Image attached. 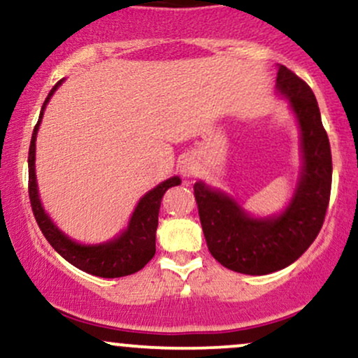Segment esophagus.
Returning <instances> with one entry per match:
<instances>
[{"mask_svg":"<svg viewBox=\"0 0 358 358\" xmlns=\"http://www.w3.org/2000/svg\"><path fill=\"white\" fill-rule=\"evenodd\" d=\"M180 173H182L185 178H193L196 173H199V165H196L195 159L185 158L182 163H180Z\"/></svg>","mask_w":358,"mask_h":358,"instance_id":"esophagus-1","label":"esophagus"}]
</instances>
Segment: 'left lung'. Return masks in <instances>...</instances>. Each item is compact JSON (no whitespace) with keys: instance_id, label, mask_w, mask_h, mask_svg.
<instances>
[{"instance_id":"8db88e82","label":"left lung","mask_w":358,"mask_h":358,"mask_svg":"<svg viewBox=\"0 0 358 358\" xmlns=\"http://www.w3.org/2000/svg\"><path fill=\"white\" fill-rule=\"evenodd\" d=\"M276 87L289 99L301 129V178L286 210L254 219L225 193L203 182L193 185L210 254L224 268L250 276L293 264L322 231L330 202L331 150L313 90L285 65H279Z\"/></svg>"}]
</instances>
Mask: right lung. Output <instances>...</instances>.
<instances>
[{"instance_id":"obj_1","label":"right lung","mask_w":358,"mask_h":358,"mask_svg":"<svg viewBox=\"0 0 358 358\" xmlns=\"http://www.w3.org/2000/svg\"><path fill=\"white\" fill-rule=\"evenodd\" d=\"M62 82L64 80L57 82L53 89L48 92L47 99H45L42 106L38 122H36L34 134H31L30 151H28V195H30L31 210H34L35 220L45 236V239L50 242L52 248L65 261L71 262L72 266L99 278L129 276V274L138 273L139 269L145 268L148 262L153 259L156 252V227H158V213L162 199L168 188L180 185L182 180L178 176H173V178H168L166 182L159 183L153 190L148 192L139 200L127 229L117 239L99 245H82L69 239L64 232L57 229V225H53L50 217L45 213L42 203H40L35 175L36 131H38L40 122H42L43 110L47 108L48 101H50L53 92H55Z\"/></svg>"}]
</instances>
